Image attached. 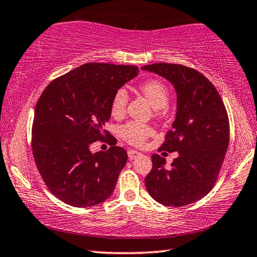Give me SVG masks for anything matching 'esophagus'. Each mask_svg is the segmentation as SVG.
<instances>
[{"label":"esophagus","instance_id":"1","mask_svg":"<svg viewBox=\"0 0 257 257\" xmlns=\"http://www.w3.org/2000/svg\"><path fill=\"white\" fill-rule=\"evenodd\" d=\"M139 156H141V152L135 151V150H132V149H130V150H128V157H129L130 160L137 158V157H139Z\"/></svg>","mask_w":257,"mask_h":257}]
</instances>
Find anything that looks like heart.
<instances>
[{
	"label": "heart",
	"mask_w": 257,
	"mask_h": 257,
	"mask_svg": "<svg viewBox=\"0 0 257 257\" xmlns=\"http://www.w3.org/2000/svg\"><path fill=\"white\" fill-rule=\"evenodd\" d=\"M141 93L150 102L153 107V114L156 117L163 116L166 112V107L170 102V90L167 85L159 79H149L140 86ZM129 100L128 92L124 89L117 90L114 93L110 101V114L114 117H121L124 115ZM153 129L148 124L139 123V122H128L118 128V135L122 140L129 144L141 147L149 137L152 136Z\"/></svg>",
	"instance_id": "b5f03b06"
}]
</instances>
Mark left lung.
I'll return each instance as SVG.
<instances>
[{
    "mask_svg": "<svg viewBox=\"0 0 257 257\" xmlns=\"http://www.w3.org/2000/svg\"><path fill=\"white\" fill-rule=\"evenodd\" d=\"M142 70L170 80L178 100L177 116L158 151L179 156L166 167L164 157L152 155V170L145 178L148 193L167 206L191 204L213 188L223 166L229 142L226 108L213 84L193 68L153 63Z\"/></svg>",
    "mask_w": 257,
    "mask_h": 257,
    "instance_id": "8db88e82",
    "label": "left lung"
}]
</instances>
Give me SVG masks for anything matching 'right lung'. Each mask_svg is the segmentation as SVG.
<instances>
[{
	"label": "right lung",
	"instance_id": "obj_1",
	"mask_svg": "<svg viewBox=\"0 0 257 257\" xmlns=\"http://www.w3.org/2000/svg\"><path fill=\"white\" fill-rule=\"evenodd\" d=\"M136 66L85 63L55 78L41 93L32 124V153L45 185L59 200L86 208L107 200L115 188L127 151L109 137L107 151L92 153L104 129L115 92L139 75Z\"/></svg>",
	"mask_w": 257,
	"mask_h": 257
}]
</instances>
